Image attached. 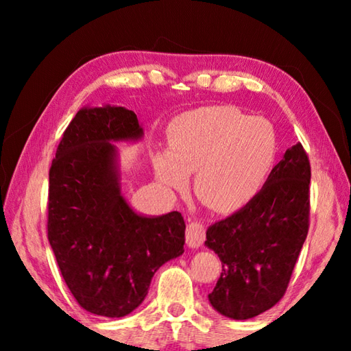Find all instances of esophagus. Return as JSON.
Masks as SVG:
<instances>
[{
    "label": "esophagus",
    "mask_w": 351,
    "mask_h": 351,
    "mask_svg": "<svg viewBox=\"0 0 351 351\" xmlns=\"http://www.w3.org/2000/svg\"><path fill=\"white\" fill-rule=\"evenodd\" d=\"M206 239L204 226L198 221H190L186 230V241L190 247H198Z\"/></svg>",
    "instance_id": "1"
}]
</instances>
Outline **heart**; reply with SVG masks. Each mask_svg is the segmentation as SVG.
<instances>
[{
    "mask_svg": "<svg viewBox=\"0 0 351 351\" xmlns=\"http://www.w3.org/2000/svg\"><path fill=\"white\" fill-rule=\"evenodd\" d=\"M170 153L154 156L164 186L182 190L195 173L198 198L218 212L235 210L255 197L276 161L274 128L234 106H206L171 123Z\"/></svg>",
    "mask_w": 351,
    "mask_h": 351,
    "instance_id": "b5f03b06",
    "label": "heart"
}]
</instances>
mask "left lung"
<instances>
[{"instance_id": "left-lung-1", "label": "left lung", "mask_w": 351, "mask_h": 351, "mask_svg": "<svg viewBox=\"0 0 351 351\" xmlns=\"http://www.w3.org/2000/svg\"><path fill=\"white\" fill-rule=\"evenodd\" d=\"M310 159L295 144L246 206L207 228L206 246L223 265L209 302L223 316L255 317L287 293L310 228Z\"/></svg>"}]
</instances>
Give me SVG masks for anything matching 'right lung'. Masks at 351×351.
<instances>
[{"instance_id":"right-lung-1","label":"right lung","mask_w":351,"mask_h":351,"mask_svg":"<svg viewBox=\"0 0 351 351\" xmlns=\"http://www.w3.org/2000/svg\"><path fill=\"white\" fill-rule=\"evenodd\" d=\"M141 136L133 111L83 108L64 130L49 169L47 240L77 304L97 316L136 310L154 272L184 252L180 212L142 217L121 195L110 141Z\"/></svg>"}]
</instances>
